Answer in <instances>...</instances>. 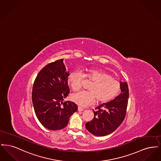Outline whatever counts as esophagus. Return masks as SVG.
<instances>
[{"mask_svg":"<svg viewBox=\"0 0 161 161\" xmlns=\"http://www.w3.org/2000/svg\"><path fill=\"white\" fill-rule=\"evenodd\" d=\"M84 110V109L83 107H80V106L78 107V110H79V111H83Z\"/></svg>","mask_w":161,"mask_h":161,"instance_id":"1","label":"esophagus"}]
</instances>
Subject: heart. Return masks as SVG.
<instances>
[{"label": "heart", "instance_id": "heart-1", "mask_svg": "<svg viewBox=\"0 0 161 161\" xmlns=\"http://www.w3.org/2000/svg\"><path fill=\"white\" fill-rule=\"evenodd\" d=\"M84 78L93 83L89 87V91H81L72 95V100L80 106H89L96 98L98 102H106L114 98L120 90V83L117 79L100 69H90L84 74L78 70L70 73L68 81L73 91H78L82 87Z\"/></svg>", "mask_w": 161, "mask_h": 161}]
</instances>
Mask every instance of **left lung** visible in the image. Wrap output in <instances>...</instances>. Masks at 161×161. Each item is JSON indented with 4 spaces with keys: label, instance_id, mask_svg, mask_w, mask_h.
<instances>
[{
    "label": "left lung",
    "instance_id": "8db88e82",
    "mask_svg": "<svg viewBox=\"0 0 161 161\" xmlns=\"http://www.w3.org/2000/svg\"><path fill=\"white\" fill-rule=\"evenodd\" d=\"M121 93L114 100L95 107L92 121L86 124L87 130L97 136L114 131L123 123L129 100V87L126 82H120Z\"/></svg>",
    "mask_w": 161,
    "mask_h": 161
}]
</instances>
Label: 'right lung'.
I'll return each mask as SVG.
<instances>
[{"label":"right lung","mask_w":161,"mask_h":161,"mask_svg":"<svg viewBox=\"0 0 161 161\" xmlns=\"http://www.w3.org/2000/svg\"><path fill=\"white\" fill-rule=\"evenodd\" d=\"M69 71L63 59L47 64L42 69L33 84L32 101L38 121L46 129L60 130L78 109L74 102L63 101L69 93Z\"/></svg>","instance_id":"add662e5"}]
</instances>
